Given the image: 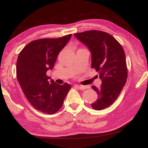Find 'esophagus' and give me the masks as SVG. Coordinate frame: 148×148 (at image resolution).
<instances>
[{"mask_svg":"<svg viewBox=\"0 0 148 148\" xmlns=\"http://www.w3.org/2000/svg\"><path fill=\"white\" fill-rule=\"evenodd\" d=\"M75 87H76V88H78V90H86V88H88V87L84 86H76Z\"/></svg>","mask_w":148,"mask_h":148,"instance_id":"esophagus-1","label":"esophagus"}]
</instances>
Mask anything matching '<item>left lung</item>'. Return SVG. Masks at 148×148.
<instances>
[{"instance_id":"8db88e82","label":"left lung","mask_w":148,"mask_h":148,"mask_svg":"<svg viewBox=\"0 0 148 148\" xmlns=\"http://www.w3.org/2000/svg\"><path fill=\"white\" fill-rule=\"evenodd\" d=\"M74 36L90 49L91 68L99 73L102 80L100 88L92 86L98 97L91 107L95 110L104 109L115 101L127 79L125 51L119 42L106 32L90 30Z\"/></svg>"}]
</instances>
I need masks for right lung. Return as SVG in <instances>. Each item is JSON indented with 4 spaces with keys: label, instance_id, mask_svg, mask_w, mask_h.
I'll use <instances>...</instances> for the list:
<instances>
[{
    "label": "right lung",
    "instance_id": "add662e5",
    "mask_svg": "<svg viewBox=\"0 0 148 148\" xmlns=\"http://www.w3.org/2000/svg\"><path fill=\"white\" fill-rule=\"evenodd\" d=\"M72 34L57 39L31 41L21 51L16 62V76L23 93L35 109L46 114L57 112L71 88L70 84L59 85L46 72L53 69L58 54Z\"/></svg>",
    "mask_w": 148,
    "mask_h": 148
}]
</instances>
